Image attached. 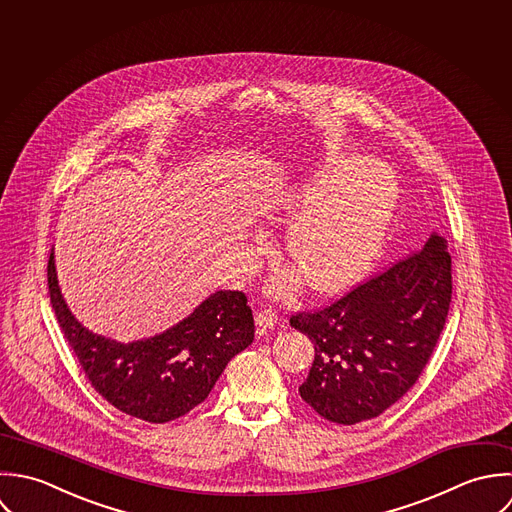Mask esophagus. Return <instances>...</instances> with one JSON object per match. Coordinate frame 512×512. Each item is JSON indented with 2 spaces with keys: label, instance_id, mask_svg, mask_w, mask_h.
Listing matches in <instances>:
<instances>
[{
  "label": "esophagus",
  "instance_id": "esophagus-1",
  "mask_svg": "<svg viewBox=\"0 0 512 512\" xmlns=\"http://www.w3.org/2000/svg\"><path fill=\"white\" fill-rule=\"evenodd\" d=\"M279 316L273 308H261L257 314H255V322L261 330H267V328H273L277 324Z\"/></svg>",
  "mask_w": 512,
  "mask_h": 512
}]
</instances>
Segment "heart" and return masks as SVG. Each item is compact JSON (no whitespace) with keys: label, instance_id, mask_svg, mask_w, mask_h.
Segmentation results:
<instances>
[{"label":"heart","instance_id":"1","mask_svg":"<svg viewBox=\"0 0 512 512\" xmlns=\"http://www.w3.org/2000/svg\"><path fill=\"white\" fill-rule=\"evenodd\" d=\"M398 200L394 176L362 156H342L314 170L285 198L277 215L291 227L287 255L310 289L336 293L378 259ZM279 293L293 289L279 277Z\"/></svg>","mask_w":512,"mask_h":512}]
</instances>
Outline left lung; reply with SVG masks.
<instances>
[{
	"label": "left lung",
	"mask_w": 512,
	"mask_h": 512,
	"mask_svg": "<svg viewBox=\"0 0 512 512\" xmlns=\"http://www.w3.org/2000/svg\"><path fill=\"white\" fill-rule=\"evenodd\" d=\"M447 241L431 235L408 257L336 301L291 316L314 344L301 398L320 417L354 425L404 398L427 366L451 305Z\"/></svg>",
	"instance_id": "left-lung-1"
}]
</instances>
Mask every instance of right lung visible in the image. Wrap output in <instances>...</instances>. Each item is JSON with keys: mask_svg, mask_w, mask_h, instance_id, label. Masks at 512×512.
Listing matches in <instances>:
<instances>
[{"mask_svg": "<svg viewBox=\"0 0 512 512\" xmlns=\"http://www.w3.org/2000/svg\"><path fill=\"white\" fill-rule=\"evenodd\" d=\"M57 322L87 380L126 415L166 423L209 396L227 362L255 338L253 312L241 291H217L174 328L130 344L89 332L65 305L53 253L47 263Z\"/></svg>", "mask_w": 512, "mask_h": 512, "instance_id": "right-lung-1", "label": "right lung"}]
</instances>
